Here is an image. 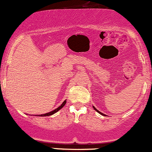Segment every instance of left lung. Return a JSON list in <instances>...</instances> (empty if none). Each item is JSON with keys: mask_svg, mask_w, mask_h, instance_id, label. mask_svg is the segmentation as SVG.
Masks as SVG:
<instances>
[{"mask_svg": "<svg viewBox=\"0 0 152 152\" xmlns=\"http://www.w3.org/2000/svg\"><path fill=\"white\" fill-rule=\"evenodd\" d=\"M93 107H94V110H96V111H97V112H99V114H102V115H103V116H105V115H104V114H103V113H102V112H100V111H98V110H97L96 109V108H95V107H94V106H93Z\"/></svg>", "mask_w": 152, "mask_h": 152, "instance_id": "1", "label": "left lung"}]
</instances>
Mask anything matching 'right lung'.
<instances>
[{
	"label": "right lung",
	"mask_w": 152,
	"mask_h": 152,
	"mask_svg": "<svg viewBox=\"0 0 152 152\" xmlns=\"http://www.w3.org/2000/svg\"><path fill=\"white\" fill-rule=\"evenodd\" d=\"M66 100H65L64 101V102L62 103V104L60 106H59V107H58L57 108V109H54L53 111H50V112H48V113H46V114H41V115H36V116H50V115H53V114H55V113H56L57 111H58L60 109H61L63 107H64V106H65V104H66Z\"/></svg>",
	"instance_id": "right-lung-1"
}]
</instances>
